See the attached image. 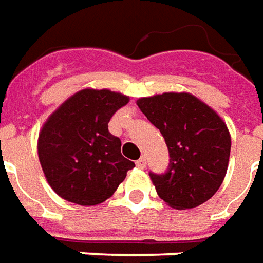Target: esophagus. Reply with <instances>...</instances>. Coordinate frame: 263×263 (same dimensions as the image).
<instances>
[{"label": "esophagus", "mask_w": 263, "mask_h": 263, "mask_svg": "<svg viewBox=\"0 0 263 263\" xmlns=\"http://www.w3.org/2000/svg\"><path fill=\"white\" fill-rule=\"evenodd\" d=\"M136 164H137L139 169H144V167H146V157H140V159L136 162Z\"/></svg>", "instance_id": "1"}]
</instances>
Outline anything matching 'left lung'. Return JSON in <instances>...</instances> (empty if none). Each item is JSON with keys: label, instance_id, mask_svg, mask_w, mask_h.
<instances>
[{"label": "left lung", "instance_id": "left-lung-1", "mask_svg": "<svg viewBox=\"0 0 263 263\" xmlns=\"http://www.w3.org/2000/svg\"><path fill=\"white\" fill-rule=\"evenodd\" d=\"M160 130L169 150L164 173L150 172L157 195L176 209L209 200L223 182L231 155V135L209 106L187 93H164L137 100Z\"/></svg>", "mask_w": 263, "mask_h": 263}]
</instances>
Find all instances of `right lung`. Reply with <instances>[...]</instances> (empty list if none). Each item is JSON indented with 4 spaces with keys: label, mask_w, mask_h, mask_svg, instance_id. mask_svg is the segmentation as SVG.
<instances>
[{
    "label": "right lung",
    "mask_w": 263,
    "mask_h": 263,
    "mask_svg": "<svg viewBox=\"0 0 263 263\" xmlns=\"http://www.w3.org/2000/svg\"><path fill=\"white\" fill-rule=\"evenodd\" d=\"M128 97L86 88L64 101L38 136V157L52 190L68 202L91 206L113 195L135 163L121 155L108 132L113 114Z\"/></svg>",
    "instance_id": "obj_1"
}]
</instances>
